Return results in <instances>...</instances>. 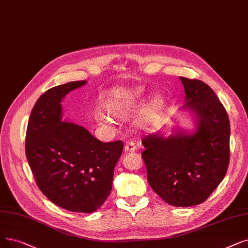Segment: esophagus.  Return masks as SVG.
<instances>
[{"instance_id":"34e87169","label":"esophagus","mask_w":248,"mask_h":248,"mask_svg":"<svg viewBox=\"0 0 248 248\" xmlns=\"http://www.w3.org/2000/svg\"><path fill=\"white\" fill-rule=\"evenodd\" d=\"M137 150V147L135 145V143L133 141H130L127 142L124 146V151L125 152H135V151Z\"/></svg>"}]
</instances>
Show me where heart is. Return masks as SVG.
Here are the masks:
<instances>
[{
	"label": "heart",
	"mask_w": 248,
	"mask_h": 248,
	"mask_svg": "<svg viewBox=\"0 0 248 248\" xmlns=\"http://www.w3.org/2000/svg\"><path fill=\"white\" fill-rule=\"evenodd\" d=\"M145 90L137 87H116L107 92L102 97L103 109L113 117H125L136 106V104L144 97ZM166 105L165 97L160 93L151 95L140 110L137 125L140 128H148L152 126L161 115L163 114ZM97 122L101 124H108V117L98 114L96 116Z\"/></svg>",
	"instance_id": "obj_1"
}]
</instances>
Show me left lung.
<instances>
[{"instance_id": "obj_1", "label": "left lung", "mask_w": 248, "mask_h": 248, "mask_svg": "<svg viewBox=\"0 0 248 248\" xmlns=\"http://www.w3.org/2000/svg\"><path fill=\"white\" fill-rule=\"evenodd\" d=\"M186 106L196 113L191 135L159 134L142 140V157L151 187L167 203L190 207L206 201L225 177L230 160V122L209 85L180 77Z\"/></svg>"}]
</instances>
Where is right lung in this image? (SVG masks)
Segmentation results:
<instances>
[{
  "label": "right lung",
  "mask_w": 248,
  "mask_h": 248,
  "mask_svg": "<svg viewBox=\"0 0 248 248\" xmlns=\"http://www.w3.org/2000/svg\"><path fill=\"white\" fill-rule=\"evenodd\" d=\"M85 84L69 82L40 96L28 121L25 153L37 186L50 202L92 213L110 195L124 143H102L83 126L62 122V99Z\"/></svg>",
  "instance_id": "add662e5"
}]
</instances>
